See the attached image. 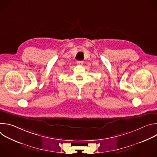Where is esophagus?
Instances as JSON below:
<instances>
[{
	"label": "esophagus",
	"instance_id": "obj_1",
	"mask_svg": "<svg viewBox=\"0 0 157 157\" xmlns=\"http://www.w3.org/2000/svg\"><path fill=\"white\" fill-rule=\"evenodd\" d=\"M82 64H83L82 61H77V64H78V65H82Z\"/></svg>",
	"mask_w": 157,
	"mask_h": 157
}]
</instances>
